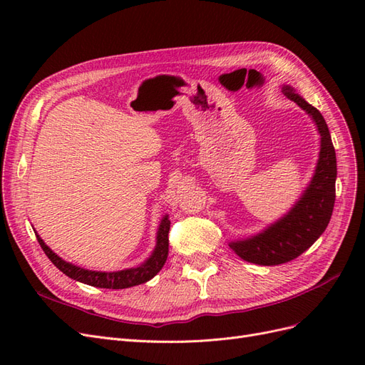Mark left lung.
Masks as SVG:
<instances>
[{
  "label": "left lung",
  "mask_w": 365,
  "mask_h": 365,
  "mask_svg": "<svg viewBox=\"0 0 365 365\" xmlns=\"http://www.w3.org/2000/svg\"><path fill=\"white\" fill-rule=\"evenodd\" d=\"M282 91L312 118L322 138L312 180L289 212L260 233L230 242L240 259L263 267L291 262L311 248L324 233L335 204L336 155L326 120L294 88L283 86Z\"/></svg>",
  "instance_id": "1"
}]
</instances>
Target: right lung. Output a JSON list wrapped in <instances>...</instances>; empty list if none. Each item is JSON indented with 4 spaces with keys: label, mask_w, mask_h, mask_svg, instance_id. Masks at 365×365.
<instances>
[{
    "label": "right lung",
    "mask_w": 365,
    "mask_h": 365,
    "mask_svg": "<svg viewBox=\"0 0 365 365\" xmlns=\"http://www.w3.org/2000/svg\"><path fill=\"white\" fill-rule=\"evenodd\" d=\"M169 230H170L169 215H164L158 225L155 248H153L150 256L134 268H128L121 271H109V272L85 269L81 267H76V264L70 262H65L58 256L56 252H53L46 245V242L39 237L36 231L35 233H36L39 245L43 250V252L47 254V257L53 262L54 267L61 269L65 275H68L70 279L85 284H90V286H96V288L125 289V288H130V286L146 283L160 272L163 264L165 263V260H168V254H169Z\"/></svg>",
    "instance_id": "add662e5"
}]
</instances>
